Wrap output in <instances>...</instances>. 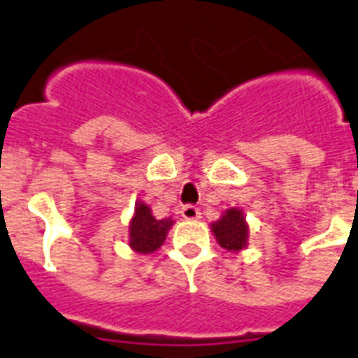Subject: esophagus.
Segmentation results:
<instances>
[{
  "mask_svg": "<svg viewBox=\"0 0 358 358\" xmlns=\"http://www.w3.org/2000/svg\"><path fill=\"white\" fill-rule=\"evenodd\" d=\"M181 216L185 220H199L201 218V213H199V208L194 207V205H185L181 208Z\"/></svg>",
  "mask_w": 358,
  "mask_h": 358,
  "instance_id": "obj_1",
  "label": "esophagus"
}]
</instances>
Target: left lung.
<instances>
[{
  "label": "left lung",
  "instance_id": "left-lung-1",
  "mask_svg": "<svg viewBox=\"0 0 358 358\" xmlns=\"http://www.w3.org/2000/svg\"><path fill=\"white\" fill-rule=\"evenodd\" d=\"M218 244L227 251H240L248 245L250 227L240 208H227L218 222L210 224Z\"/></svg>",
  "mask_w": 358,
  "mask_h": 358
}]
</instances>
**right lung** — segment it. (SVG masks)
Returning <instances> with one entry per match:
<instances>
[{"instance_id":"obj_1","label":"right lung","mask_w":358,"mask_h":358,"mask_svg":"<svg viewBox=\"0 0 358 358\" xmlns=\"http://www.w3.org/2000/svg\"><path fill=\"white\" fill-rule=\"evenodd\" d=\"M173 225V220H157L145 203L138 201L134 207V216L129 222V245L131 250L142 255L153 253L164 244L166 234Z\"/></svg>"}]
</instances>
